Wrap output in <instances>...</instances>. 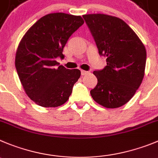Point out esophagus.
<instances>
[{
	"instance_id": "34e87169",
	"label": "esophagus",
	"mask_w": 158,
	"mask_h": 158,
	"mask_svg": "<svg viewBox=\"0 0 158 158\" xmlns=\"http://www.w3.org/2000/svg\"><path fill=\"white\" fill-rule=\"evenodd\" d=\"M88 73H89V72H87V71L81 70V75H82V76H86V75L88 74Z\"/></svg>"
}]
</instances>
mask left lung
Listing matches in <instances>:
<instances>
[{"label":"left lung","instance_id":"8db88e82","mask_svg":"<svg viewBox=\"0 0 158 158\" xmlns=\"http://www.w3.org/2000/svg\"><path fill=\"white\" fill-rule=\"evenodd\" d=\"M107 65L94 71L97 79L90 90L103 107L116 108L131 100L144 76L147 52L142 41L123 20L104 14L82 15Z\"/></svg>","mask_w":158,"mask_h":158}]
</instances>
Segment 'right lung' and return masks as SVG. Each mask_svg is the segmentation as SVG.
Masks as SVG:
<instances>
[{"instance_id":"obj_1","label":"right lung","mask_w":158,"mask_h":158,"mask_svg":"<svg viewBox=\"0 0 158 158\" xmlns=\"http://www.w3.org/2000/svg\"><path fill=\"white\" fill-rule=\"evenodd\" d=\"M84 23L81 16L51 13L40 19L21 40L15 68L25 92L36 104L55 107L69 100L79 79V69L58 65L69 38Z\"/></svg>"}]
</instances>
